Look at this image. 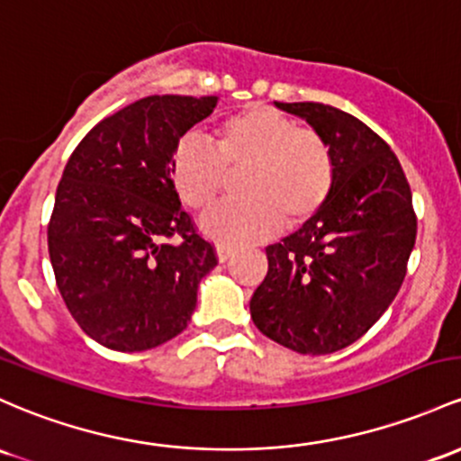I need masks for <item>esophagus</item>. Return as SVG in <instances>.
I'll return each instance as SVG.
<instances>
[{
  "mask_svg": "<svg viewBox=\"0 0 461 461\" xmlns=\"http://www.w3.org/2000/svg\"><path fill=\"white\" fill-rule=\"evenodd\" d=\"M234 254H236V251H234V249H230V247H222V245L216 247V256H219V260H221V262L231 260V258H234Z\"/></svg>",
  "mask_w": 461,
  "mask_h": 461,
  "instance_id": "obj_1",
  "label": "esophagus"
}]
</instances>
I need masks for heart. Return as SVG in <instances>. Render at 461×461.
<instances>
[{
	"mask_svg": "<svg viewBox=\"0 0 461 461\" xmlns=\"http://www.w3.org/2000/svg\"><path fill=\"white\" fill-rule=\"evenodd\" d=\"M216 150L185 138L170 159L179 199L205 210L227 190L230 175H245L242 203L219 205L201 219V231L222 247L271 239L286 225L300 230L321 214L337 184L330 141L311 126L271 107L251 104L216 126Z\"/></svg>",
	"mask_w": 461,
	"mask_h": 461,
	"instance_id": "1",
	"label": "heart"
}]
</instances>
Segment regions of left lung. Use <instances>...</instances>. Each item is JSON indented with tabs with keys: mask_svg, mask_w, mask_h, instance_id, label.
<instances>
[{
	"mask_svg": "<svg viewBox=\"0 0 461 461\" xmlns=\"http://www.w3.org/2000/svg\"><path fill=\"white\" fill-rule=\"evenodd\" d=\"M330 141L337 184L321 214L267 247L249 302L262 335L300 354L343 350L387 311L407 273L418 219L402 166L381 135L321 103H276Z\"/></svg>",
	"mask_w": 461,
	"mask_h": 461,
	"instance_id": "1",
	"label": "left lung"
}]
</instances>
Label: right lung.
Segmentation results:
<instances>
[{"mask_svg": "<svg viewBox=\"0 0 461 461\" xmlns=\"http://www.w3.org/2000/svg\"><path fill=\"white\" fill-rule=\"evenodd\" d=\"M216 95H146L100 120L65 166L48 225L57 286L94 341L161 346L188 326L219 258L181 207L170 159Z\"/></svg>", "mask_w": 461, "mask_h": 461, "instance_id": "1", "label": "right lung"}]
</instances>
